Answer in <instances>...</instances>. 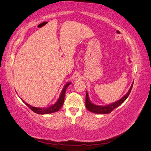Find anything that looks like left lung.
I'll return each instance as SVG.
<instances>
[{
  "mask_svg": "<svg viewBox=\"0 0 151 151\" xmlns=\"http://www.w3.org/2000/svg\"><path fill=\"white\" fill-rule=\"evenodd\" d=\"M133 84H134V83H132L130 89L129 90V92H128L126 94V95H125L122 99L118 100V101L116 102H115L114 103L107 105V106H97V105H95V104H93V103H91L89 99L88 94V93H86V107L89 111L94 113H97V114H108V113H111L114 109H115L116 108L119 106L120 104H122L127 99V98H128V96H129L131 92L132 87H133Z\"/></svg>",
  "mask_w": 151,
  "mask_h": 151,
  "instance_id": "1",
  "label": "left lung"
}]
</instances>
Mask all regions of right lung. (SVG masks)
Returning a JSON list of instances; mask_svg holds the SVG:
<instances>
[{"mask_svg":"<svg viewBox=\"0 0 151 151\" xmlns=\"http://www.w3.org/2000/svg\"><path fill=\"white\" fill-rule=\"evenodd\" d=\"M70 84V83H68L67 84H65V86L63 88L62 93L60 94V96L58 100L57 101V102L53 106L48 107L47 108H36V107H33L30 106L29 104H28V103H26V102L23 101L26 105L28 106V107L31 109L32 111H34L35 113H37V114H41V115H44V114H49V113H52L54 112L58 111L60 109V108L62 107L63 104V102H64V98H65V91L67 88H68V86Z\"/></svg>","mask_w":151,"mask_h":151,"instance_id":"add662e5","label":"right lung"}]
</instances>
